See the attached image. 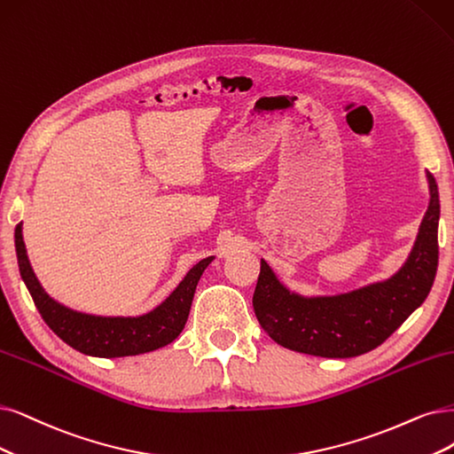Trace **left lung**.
<instances>
[{
    "label": "left lung",
    "mask_w": 454,
    "mask_h": 454,
    "mask_svg": "<svg viewBox=\"0 0 454 454\" xmlns=\"http://www.w3.org/2000/svg\"><path fill=\"white\" fill-rule=\"evenodd\" d=\"M430 206L406 265L389 280L334 297L290 294L262 260L254 314L270 337L294 351L317 357H357L387 340L423 305L438 271V183L428 172Z\"/></svg>",
    "instance_id": "obj_1"
}]
</instances>
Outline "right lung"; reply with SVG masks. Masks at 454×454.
Wrapping results in <instances>:
<instances>
[{"instance_id":"add662e5","label":"right lung","mask_w":454,"mask_h":454,"mask_svg":"<svg viewBox=\"0 0 454 454\" xmlns=\"http://www.w3.org/2000/svg\"><path fill=\"white\" fill-rule=\"evenodd\" d=\"M14 245L22 280L46 325L65 344L93 357L138 356L174 342L187 324L196 284L213 260V256H209L198 262L174 294L153 312L138 317H103L65 309L43 290L26 254L22 224H16Z\"/></svg>"}]
</instances>
